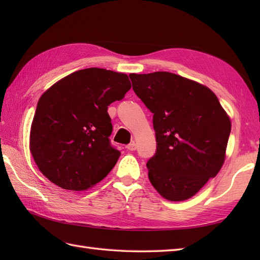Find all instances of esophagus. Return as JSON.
Wrapping results in <instances>:
<instances>
[{"mask_svg": "<svg viewBox=\"0 0 260 260\" xmlns=\"http://www.w3.org/2000/svg\"><path fill=\"white\" fill-rule=\"evenodd\" d=\"M126 148H127V150H129V151H135V150H136V144H135V142H132V143H129V144L126 146Z\"/></svg>", "mask_w": 260, "mask_h": 260, "instance_id": "1", "label": "esophagus"}]
</instances>
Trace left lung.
<instances>
[{
  "label": "left lung",
  "instance_id": "8db88e82",
  "mask_svg": "<svg viewBox=\"0 0 260 260\" xmlns=\"http://www.w3.org/2000/svg\"><path fill=\"white\" fill-rule=\"evenodd\" d=\"M133 90L153 113L156 152L146 167L170 201L190 199L221 169L231 123L208 87L179 75L131 74Z\"/></svg>",
  "mask_w": 260,
  "mask_h": 260
}]
</instances>
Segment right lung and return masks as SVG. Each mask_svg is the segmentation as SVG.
<instances>
[{
  "mask_svg": "<svg viewBox=\"0 0 260 260\" xmlns=\"http://www.w3.org/2000/svg\"><path fill=\"white\" fill-rule=\"evenodd\" d=\"M125 74L102 68L78 70L43 93L37 105L30 151L42 174L71 191L87 190L115 167L108 106L125 97Z\"/></svg>",
  "mask_w": 260,
  "mask_h": 260,
  "instance_id": "obj_1",
  "label": "right lung"
}]
</instances>
